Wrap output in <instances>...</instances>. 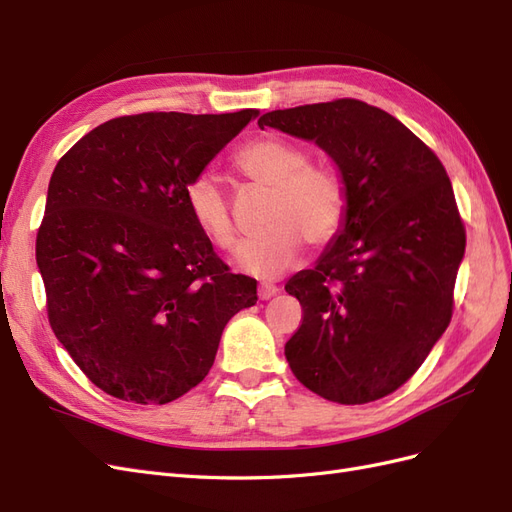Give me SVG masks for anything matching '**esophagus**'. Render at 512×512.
<instances>
[{"instance_id":"obj_1","label":"esophagus","mask_w":512,"mask_h":512,"mask_svg":"<svg viewBox=\"0 0 512 512\" xmlns=\"http://www.w3.org/2000/svg\"><path fill=\"white\" fill-rule=\"evenodd\" d=\"M277 292H280V288L273 286V284H260V286H258V297H260L262 301H269L271 297H275Z\"/></svg>"}]
</instances>
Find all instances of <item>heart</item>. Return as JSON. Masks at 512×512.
<instances>
[{
  "instance_id": "heart-1",
  "label": "heart",
  "mask_w": 512,
  "mask_h": 512,
  "mask_svg": "<svg viewBox=\"0 0 512 512\" xmlns=\"http://www.w3.org/2000/svg\"><path fill=\"white\" fill-rule=\"evenodd\" d=\"M307 151L280 136H260L241 147L235 166L243 177L269 188L262 213L267 226L258 237L245 241L235 265L262 280L280 277L294 267L309 245H324L335 237L346 213V190L331 168L307 164ZM185 203L196 226L222 250L237 245V228L230 215V200L222 181L200 173L185 190Z\"/></svg>"
}]
</instances>
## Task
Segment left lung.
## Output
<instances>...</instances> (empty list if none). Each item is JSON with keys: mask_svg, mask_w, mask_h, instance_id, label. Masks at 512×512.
<instances>
[{"mask_svg": "<svg viewBox=\"0 0 512 512\" xmlns=\"http://www.w3.org/2000/svg\"><path fill=\"white\" fill-rule=\"evenodd\" d=\"M258 126L316 143L346 190L316 267L286 284L303 307L286 361L316 395L369 404L397 391L451 322L466 252L451 179L404 123L361 100L271 111Z\"/></svg>", "mask_w": 512, "mask_h": 512, "instance_id": "obj_1", "label": "left lung"}]
</instances>
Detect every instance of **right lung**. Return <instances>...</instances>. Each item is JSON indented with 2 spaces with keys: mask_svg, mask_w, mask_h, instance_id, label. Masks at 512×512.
Here are the masks:
<instances>
[{
  "mask_svg": "<svg viewBox=\"0 0 512 512\" xmlns=\"http://www.w3.org/2000/svg\"><path fill=\"white\" fill-rule=\"evenodd\" d=\"M258 117L143 113L85 134L53 170L36 262L53 333L98 389L168 404L203 380L226 322L256 305L185 203Z\"/></svg>",
  "mask_w": 512,
  "mask_h": 512,
  "instance_id": "add662e5",
  "label": "right lung"
}]
</instances>
